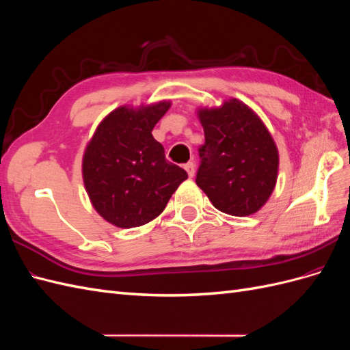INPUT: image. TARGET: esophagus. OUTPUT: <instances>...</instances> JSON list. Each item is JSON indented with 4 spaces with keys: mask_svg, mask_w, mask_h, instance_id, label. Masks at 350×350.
Instances as JSON below:
<instances>
[{
    "mask_svg": "<svg viewBox=\"0 0 350 350\" xmlns=\"http://www.w3.org/2000/svg\"><path fill=\"white\" fill-rule=\"evenodd\" d=\"M184 167H185V171H187L188 176L193 178L194 174H196V163H194V162H188V163H185Z\"/></svg>",
    "mask_w": 350,
    "mask_h": 350,
    "instance_id": "esophagus-1",
    "label": "esophagus"
}]
</instances>
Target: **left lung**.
I'll use <instances>...</instances> for the list:
<instances>
[{
  "mask_svg": "<svg viewBox=\"0 0 350 350\" xmlns=\"http://www.w3.org/2000/svg\"><path fill=\"white\" fill-rule=\"evenodd\" d=\"M204 144L198 149L197 185L213 206L232 216L258 211L276 185L279 153L270 133L237 99L198 112Z\"/></svg>",
  "mask_w": 350,
  "mask_h": 350,
  "instance_id": "8db88e82",
  "label": "left lung"
}]
</instances>
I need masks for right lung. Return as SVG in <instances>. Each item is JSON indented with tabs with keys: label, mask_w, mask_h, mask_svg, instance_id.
Instances as JSON below:
<instances>
[{
	"label": "right lung",
	"mask_w": 350,
	"mask_h": 350,
	"mask_svg": "<svg viewBox=\"0 0 350 350\" xmlns=\"http://www.w3.org/2000/svg\"><path fill=\"white\" fill-rule=\"evenodd\" d=\"M169 102L133 109L121 107L105 118L83 156L84 187L98 213L118 228L153 220L188 178L165 157L152 130Z\"/></svg>",
	"instance_id": "add662e5"
}]
</instances>
